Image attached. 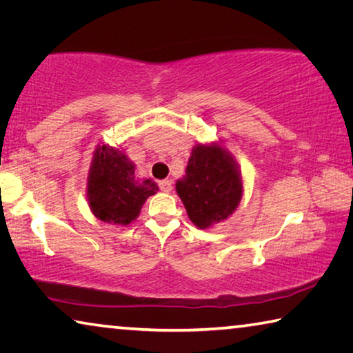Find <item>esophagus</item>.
Returning a JSON list of instances; mask_svg holds the SVG:
<instances>
[{"label":"esophagus","instance_id":"obj_1","mask_svg":"<svg viewBox=\"0 0 353 353\" xmlns=\"http://www.w3.org/2000/svg\"><path fill=\"white\" fill-rule=\"evenodd\" d=\"M159 188L163 191V193H170L172 190V182L171 181H160L159 182Z\"/></svg>","mask_w":353,"mask_h":353}]
</instances>
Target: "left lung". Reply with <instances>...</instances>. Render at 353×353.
Instances as JSON below:
<instances>
[{"label": "left lung", "instance_id": "1", "mask_svg": "<svg viewBox=\"0 0 353 353\" xmlns=\"http://www.w3.org/2000/svg\"><path fill=\"white\" fill-rule=\"evenodd\" d=\"M176 191L191 223L207 229L229 218L240 204L241 174L234 157L219 145H196Z\"/></svg>", "mask_w": 353, "mask_h": 353}]
</instances>
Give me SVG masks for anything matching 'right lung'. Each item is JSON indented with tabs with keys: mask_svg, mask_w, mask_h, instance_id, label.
Masks as SVG:
<instances>
[{
	"mask_svg": "<svg viewBox=\"0 0 353 353\" xmlns=\"http://www.w3.org/2000/svg\"><path fill=\"white\" fill-rule=\"evenodd\" d=\"M151 179H135V165L117 148L99 146L88 172V205L98 219L128 225L137 219L145 201L157 193Z\"/></svg>",
	"mask_w": 353,
	"mask_h": 353,
	"instance_id": "obj_1",
	"label": "right lung"
}]
</instances>
